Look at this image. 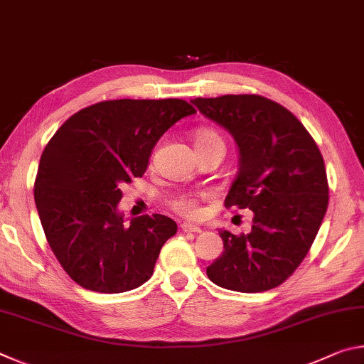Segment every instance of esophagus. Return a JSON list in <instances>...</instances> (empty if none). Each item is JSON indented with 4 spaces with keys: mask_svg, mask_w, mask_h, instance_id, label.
Wrapping results in <instances>:
<instances>
[{
    "mask_svg": "<svg viewBox=\"0 0 364 364\" xmlns=\"http://www.w3.org/2000/svg\"><path fill=\"white\" fill-rule=\"evenodd\" d=\"M181 230H183L184 232H200V231H202L200 226L193 225V223H183V225H181Z\"/></svg>",
    "mask_w": 364,
    "mask_h": 364,
    "instance_id": "1",
    "label": "esophagus"
}]
</instances>
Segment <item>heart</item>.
I'll return each instance as SVG.
<instances>
[{"mask_svg":"<svg viewBox=\"0 0 364 364\" xmlns=\"http://www.w3.org/2000/svg\"><path fill=\"white\" fill-rule=\"evenodd\" d=\"M208 141H223L218 133L212 130H202L196 134V144L208 143ZM170 205L175 212L184 215V217H196L199 213V202L193 194H180L170 200Z\"/></svg>","mask_w":364,"mask_h":364,"instance_id":"1","label":"heart"}]
</instances>
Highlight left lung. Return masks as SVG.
Listing matches in <instances>:
<instances>
[{
	"label": "left lung",
	"mask_w": 364,
	"mask_h": 364,
	"mask_svg": "<svg viewBox=\"0 0 364 364\" xmlns=\"http://www.w3.org/2000/svg\"><path fill=\"white\" fill-rule=\"evenodd\" d=\"M191 102L237 144L239 171L225 205L254 212L249 234L218 231L225 250L207 267V276L230 291H269L297 269L328 210L321 152L297 117L263 96L226 95Z\"/></svg>",
	"instance_id": "left-lung-1"
}]
</instances>
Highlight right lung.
I'll return each mask as SVG.
<instances>
[{"instance_id": "obj_1", "label": "right lung", "mask_w": 364, "mask_h": 364, "mask_svg": "<svg viewBox=\"0 0 364 364\" xmlns=\"http://www.w3.org/2000/svg\"><path fill=\"white\" fill-rule=\"evenodd\" d=\"M193 114L183 100L102 101L73 114L49 139L35 204L49 247L77 284L119 294L151 278L178 226L159 213L125 225L120 186L143 176L160 136Z\"/></svg>"}]
</instances>
